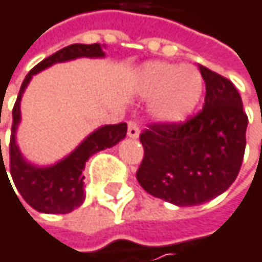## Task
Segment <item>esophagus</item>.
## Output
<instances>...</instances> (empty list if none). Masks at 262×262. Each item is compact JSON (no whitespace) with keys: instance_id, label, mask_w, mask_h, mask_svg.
<instances>
[{"instance_id":"34e87169","label":"esophagus","mask_w":262,"mask_h":262,"mask_svg":"<svg viewBox=\"0 0 262 262\" xmlns=\"http://www.w3.org/2000/svg\"><path fill=\"white\" fill-rule=\"evenodd\" d=\"M127 135L130 138H138L139 136V127H138V123L135 120L129 121V127H127Z\"/></svg>"}]
</instances>
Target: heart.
<instances>
[{
  "label": "heart",
  "instance_id": "1",
  "mask_svg": "<svg viewBox=\"0 0 262 262\" xmlns=\"http://www.w3.org/2000/svg\"><path fill=\"white\" fill-rule=\"evenodd\" d=\"M141 91L156 98L155 114L165 121L183 120L197 104L203 80L195 68L151 62L141 71Z\"/></svg>",
  "mask_w": 262,
  "mask_h": 262
}]
</instances>
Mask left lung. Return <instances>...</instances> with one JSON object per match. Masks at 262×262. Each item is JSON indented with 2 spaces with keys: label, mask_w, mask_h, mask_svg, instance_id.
Here are the masks:
<instances>
[{
  "label": "left lung",
  "mask_w": 262,
  "mask_h": 262,
  "mask_svg": "<svg viewBox=\"0 0 262 262\" xmlns=\"http://www.w3.org/2000/svg\"><path fill=\"white\" fill-rule=\"evenodd\" d=\"M203 107L185 121L151 123L139 135L144 158L136 171L151 195L178 206L202 205L236 179L246 150L247 115L229 79L200 65Z\"/></svg>",
  "instance_id": "obj_1"
}]
</instances>
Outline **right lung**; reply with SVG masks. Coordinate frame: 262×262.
Returning <instances> with one entry per match:
<instances>
[{
    "label": "right lung",
    "instance_id": "add662e5",
    "mask_svg": "<svg viewBox=\"0 0 262 262\" xmlns=\"http://www.w3.org/2000/svg\"><path fill=\"white\" fill-rule=\"evenodd\" d=\"M104 53L100 43L84 45V43H73L68 45L57 53L51 54L50 57L43 59L37 63L28 74L21 84L18 98L13 106V124H12V135L9 144V155H10V174L16 185V189L23 195L27 203L39 212L45 214H68L73 209L79 208L84 200L83 192V170L86 161L97 151L109 148L126 138L127 124H109L100 127L98 130L91 133L79 147L63 161L53 167L47 168H36L27 164L24 158L19 153V148L15 142V132L18 123L21 120L19 101L24 94L30 79L33 74L51 67L57 62H65L77 57H103ZM1 151V141H0ZM0 168H4V161L1 159ZM7 174V173H6ZM18 197V195H16Z\"/></svg>",
    "mask_w": 262,
    "mask_h": 262
}]
</instances>
